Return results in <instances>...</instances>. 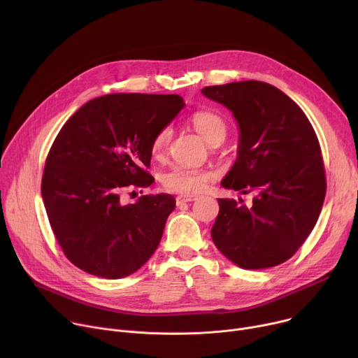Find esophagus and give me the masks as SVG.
<instances>
[{"label":"esophagus","instance_id":"1","mask_svg":"<svg viewBox=\"0 0 358 358\" xmlns=\"http://www.w3.org/2000/svg\"><path fill=\"white\" fill-rule=\"evenodd\" d=\"M196 199H197L196 196H178V197L176 199V203H177V206H181V204H184V203L194 201Z\"/></svg>","mask_w":358,"mask_h":358}]
</instances>
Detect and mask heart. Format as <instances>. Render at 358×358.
<instances>
[{"mask_svg":"<svg viewBox=\"0 0 358 358\" xmlns=\"http://www.w3.org/2000/svg\"><path fill=\"white\" fill-rule=\"evenodd\" d=\"M192 122L196 131L208 142V144H214V142L217 141L222 142L226 138V124L216 113L208 112V110L196 112L192 117ZM170 138H171L170 128L161 129L152 141V147H151L152 154L154 155L161 154L166 148V145H169ZM213 178H214V173L210 170L177 164L161 173L159 182L166 192L189 196V194L200 193Z\"/></svg>","mask_w":358,"mask_h":358,"instance_id":"heart-1","label":"heart"}]
</instances>
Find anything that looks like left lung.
<instances>
[{
	"label": "left lung",
	"mask_w": 358,
	"mask_h": 358,
	"mask_svg": "<svg viewBox=\"0 0 358 358\" xmlns=\"http://www.w3.org/2000/svg\"><path fill=\"white\" fill-rule=\"evenodd\" d=\"M231 110L239 150L222 185L252 206L219 199L211 227L216 248L243 269H265L291 259L313 231L327 192L317 134L303 110L278 87L243 80L201 89Z\"/></svg>",
	"instance_id": "left-lung-1"
}]
</instances>
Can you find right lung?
Returning a JSON list of instances; mask_svg holds the SVG:
<instances>
[{"instance_id": "1", "label": "right lung", "mask_w": 358, "mask_h": 358, "mask_svg": "<svg viewBox=\"0 0 358 358\" xmlns=\"http://www.w3.org/2000/svg\"><path fill=\"white\" fill-rule=\"evenodd\" d=\"M184 105L178 94L112 93L85 103L60 129L41 196L63 253L79 269L125 278L157 250L176 199L150 194L122 204L121 194L152 184V141Z\"/></svg>"}]
</instances>
